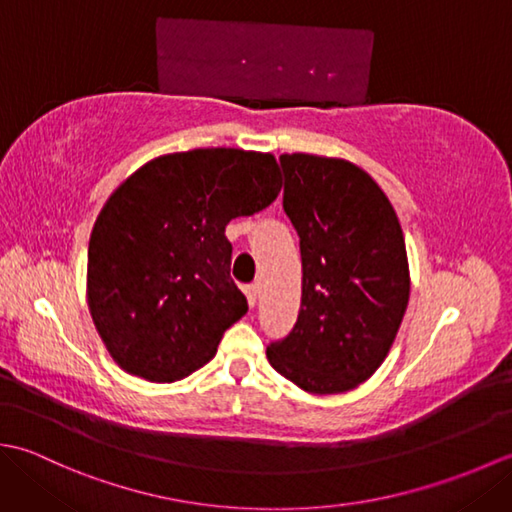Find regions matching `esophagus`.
<instances>
[{"mask_svg": "<svg viewBox=\"0 0 512 512\" xmlns=\"http://www.w3.org/2000/svg\"><path fill=\"white\" fill-rule=\"evenodd\" d=\"M244 292H246V297H248L250 308H255L257 306V297H259V288L257 286H246Z\"/></svg>", "mask_w": 512, "mask_h": 512, "instance_id": "esophagus-1", "label": "esophagus"}]
</instances>
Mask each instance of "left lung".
I'll list each match as a JSON object with an SVG mask.
<instances>
[{
    "label": "left lung",
    "mask_w": 512,
    "mask_h": 512,
    "mask_svg": "<svg viewBox=\"0 0 512 512\" xmlns=\"http://www.w3.org/2000/svg\"><path fill=\"white\" fill-rule=\"evenodd\" d=\"M284 211L301 239V308L266 356L308 394H345L383 365L405 317L411 277L398 215L358 165L284 154Z\"/></svg>",
    "instance_id": "8db88e82"
}]
</instances>
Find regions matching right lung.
<instances>
[{
  "label": "right lung",
  "instance_id": "1",
  "mask_svg": "<svg viewBox=\"0 0 512 512\" xmlns=\"http://www.w3.org/2000/svg\"><path fill=\"white\" fill-rule=\"evenodd\" d=\"M281 191L277 158L206 147L138 167L107 198L88 250V306L127 374L173 383L211 361L248 310L224 231Z\"/></svg>",
  "mask_w": 512,
  "mask_h": 512
}]
</instances>
